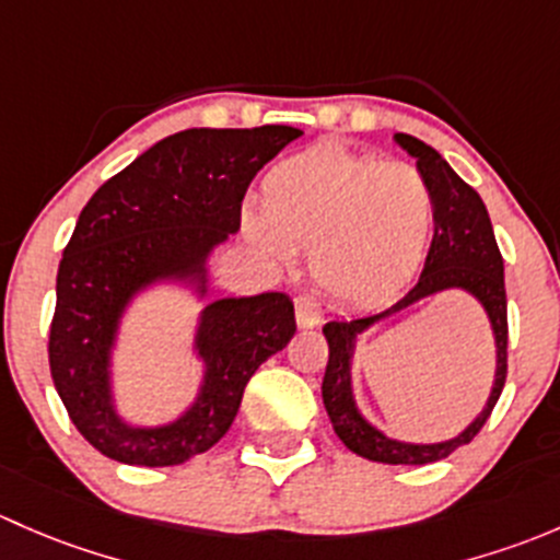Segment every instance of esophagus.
Returning <instances> with one entry per match:
<instances>
[{
	"label": "esophagus",
	"instance_id": "obj_1",
	"mask_svg": "<svg viewBox=\"0 0 560 560\" xmlns=\"http://www.w3.org/2000/svg\"><path fill=\"white\" fill-rule=\"evenodd\" d=\"M323 318V310H320V302L315 296H310V293H304V296H296V323L299 328H315Z\"/></svg>",
	"mask_w": 560,
	"mask_h": 560
}]
</instances>
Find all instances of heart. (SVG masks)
Returning <instances> with one entry per match:
<instances>
[{"label": "heart", "mask_w": 560, "mask_h": 560, "mask_svg": "<svg viewBox=\"0 0 560 560\" xmlns=\"http://www.w3.org/2000/svg\"><path fill=\"white\" fill-rule=\"evenodd\" d=\"M242 232L278 267L310 250L315 280L331 296L374 302L418 275L431 194L412 166L323 142L269 170L261 210L242 212Z\"/></svg>", "instance_id": "1"}]
</instances>
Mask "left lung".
<instances>
[{"label": "left lung", "mask_w": 560, "mask_h": 560, "mask_svg": "<svg viewBox=\"0 0 560 560\" xmlns=\"http://www.w3.org/2000/svg\"><path fill=\"white\" fill-rule=\"evenodd\" d=\"M394 142L418 161V175L431 194L434 212V240H431L425 267L415 288H409L399 302L380 313L334 318L323 326L328 342V364L323 374V407L334 425V434L348 451L377 464L420 466L447 458L460 445L471 442L486 425L488 415L499 401L506 380V293L504 261L495 245L491 218L480 194L466 186L451 164L425 142L409 135H394ZM447 290H460L481 304L494 337V383L487 405L455 438L436 443H407L388 438L377 430L354 401L352 359L360 337L380 322L406 312L423 298Z\"/></svg>", "instance_id": "obj_1"}]
</instances>
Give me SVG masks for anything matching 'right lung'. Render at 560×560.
Masks as SVG:
<instances>
[{"label":"right lung","mask_w":560,"mask_h":560,"mask_svg":"<svg viewBox=\"0 0 560 560\" xmlns=\"http://www.w3.org/2000/svg\"><path fill=\"white\" fill-rule=\"evenodd\" d=\"M304 131L186 129L137 155L83 207L56 278L50 374L80 434L131 466H177L210 451L237 418L247 380L296 334L293 302L280 291L210 296V258L240 232L247 186ZM161 287L201 303L192 354L197 396L180 416L137 424L117 407L114 353L122 323Z\"/></svg>","instance_id":"obj_1"}]
</instances>
